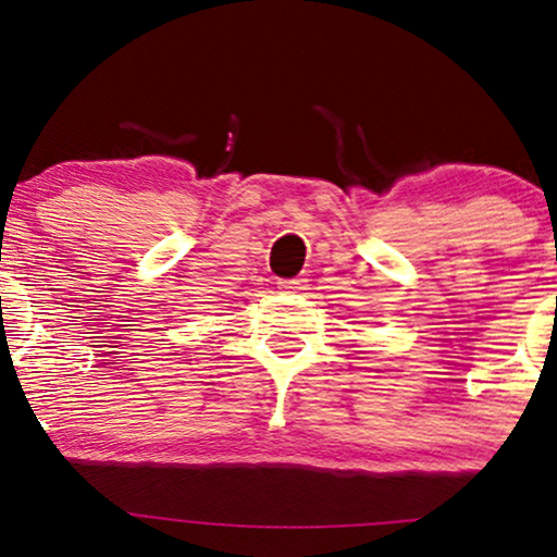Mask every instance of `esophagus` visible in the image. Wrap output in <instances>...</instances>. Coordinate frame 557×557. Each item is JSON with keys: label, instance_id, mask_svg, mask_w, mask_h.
<instances>
[{"label": "esophagus", "instance_id": "obj_1", "mask_svg": "<svg viewBox=\"0 0 557 557\" xmlns=\"http://www.w3.org/2000/svg\"><path fill=\"white\" fill-rule=\"evenodd\" d=\"M281 288H284V292H304V288L309 286V278H304V276H296V278H286V281H281L278 284Z\"/></svg>", "mask_w": 557, "mask_h": 557}]
</instances>
